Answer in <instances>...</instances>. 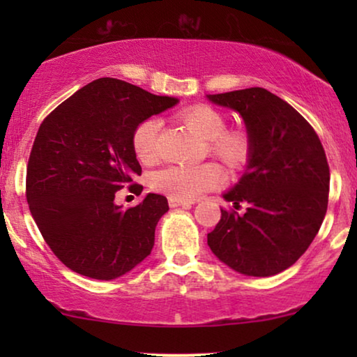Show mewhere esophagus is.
<instances>
[{
  "instance_id": "obj_1",
  "label": "esophagus",
  "mask_w": 357,
  "mask_h": 357,
  "mask_svg": "<svg viewBox=\"0 0 357 357\" xmlns=\"http://www.w3.org/2000/svg\"><path fill=\"white\" fill-rule=\"evenodd\" d=\"M169 204H170V208H178V206H192V202H187V199H180V198L169 197Z\"/></svg>"
}]
</instances>
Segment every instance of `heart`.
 I'll use <instances>...</instances> for the list:
<instances>
[{"instance_id": "b5f03b06", "label": "heart", "mask_w": 357, "mask_h": 357, "mask_svg": "<svg viewBox=\"0 0 357 357\" xmlns=\"http://www.w3.org/2000/svg\"><path fill=\"white\" fill-rule=\"evenodd\" d=\"M178 119L198 136L208 141L209 154L234 170H241L250 162L255 141L248 130H226L227 121L221 112L211 105H190L180 110ZM160 120L148 116L141 120L131 136V146L141 162L151 164L159 158ZM226 182V174L216 164L169 165L153 175V188L169 197L180 199H195L199 195L221 187Z\"/></svg>"}]
</instances>
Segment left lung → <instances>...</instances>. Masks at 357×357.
Here are the masks:
<instances>
[{
	"instance_id": "1",
	"label": "left lung",
	"mask_w": 357,
	"mask_h": 357,
	"mask_svg": "<svg viewBox=\"0 0 357 357\" xmlns=\"http://www.w3.org/2000/svg\"><path fill=\"white\" fill-rule=\"evenodd\" d=\"M238 112L255 141L241 182L224 195L234 208L208 234L222 263L247 276H273L299 260L314 241L328 206L330 167L312 125L263 87L208 96Z\"/></svg>"
}]
</instances>
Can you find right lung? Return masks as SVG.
I'll return each instance as SVG.
<instances>
[{
    "label": "right lung",
    "mask_w": 357,
    "mask_h": 357,
    "mask_svg": "<svg viewBox=\"0 0 357 357\" xmlns=\"http://www.w3.org/2000/svg\"><path fill=\"white\" fill-rule=\"evenodd\" d=\"M130 82L100 77L61 102L37 131L26 197L42 237L70 270L115 280L144 260L167 198L149 193L128 209L114 203L123 187L141 193L131 146L136 125L177 104Z\"/></svg>",
    "instance_id": "right-lung-1"
}]
</instances>
